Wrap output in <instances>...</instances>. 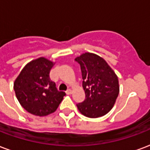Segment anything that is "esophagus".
Returning <instances> with one entry per match:
<instances>
[{"label": "esophagus", "instance_id": "1", "mask_svg": "<svg viewBox=\"0 0 150 150\" xmlns=\"http://www.w3.org/2000/svg\"><path fill=\"white\" fill-rule=\"evenodd\" d=\"M71 93H72V91L71 89H67L66 91V94H67V95H71Z\"/></svg>", "mask_w": 150, "mask_h": 150}]
</instances>
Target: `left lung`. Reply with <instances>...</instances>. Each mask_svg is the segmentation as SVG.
I'll use <instances>...</instances> for the list:
<instances>
[{"label":"left lung","instance_id":"8db88e82","mask_svg":"<svg viewBox=\"0 0 150 150\" xmlns=\"http://www.w3.org/2000/svg\"><path fill=\"white\" fill-rule=\"evenodd\" d=\"M80 66L83 102L76 104L82 115L88 117H102L112 109L119 93L117 75L100 56L84 53L75 59Z\"/></svg>","mask_w":150,"mask_h":150}]
</instances>
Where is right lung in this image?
Listing matches in <instances>:
<instances>
[{"instance_id": "add662e5", "label": "right lung", "mask_w": 150, "mask_h": 150, "mask_svg": "<svg viewBox=\"0 0 150 150\" xmlns=\"http://www.w3.org/2000/svg\"><path fill=\"white\" fill-rule=\"evenodd\" d=\"M52 66V62L43 57L33 60L24 67L14 83L19 103L34 115L46 116L55 112L66 95L59 91L50 79Z\"/></svg>"}]
</instances>
